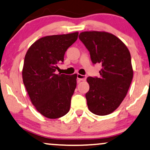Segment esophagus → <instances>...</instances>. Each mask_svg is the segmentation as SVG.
<instances>
[{
  "label": "esophagus",
  "instance_id": "obj_1",
  "mask_svg": "<svg viewBox=\"0 0 150 150\" xmlns=\"http://www.w3.org/2000/svg\"><path fill=\"white\" fill-rule=\"evenodd\" d=\"M86 79V75H81V74H77V79L79 81H85Z\"/></svg>",
  "mask_w": 150,
  "mask_h": 150
}]
</instances>
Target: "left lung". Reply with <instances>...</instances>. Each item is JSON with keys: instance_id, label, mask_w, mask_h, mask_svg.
I'll use <instances>...</instances> for the list:
<instances>
[{"instance_id": "obj_1", "label": "left lung", "mask_w": 150, "mask_h": 150, "mask_svg": "<svg viewBox=\"0 0 150 150\" xmlns=\"http://www.w3.org/2000/svg\"><path fill=\"white\" fill-rule=\"evenodd\" d=\"M79 38L90 52L93 63L102 66L99 78L86 79L89 111L98 115L110 114L122 103L133 78L129 51L119 38L107 32H82Z\"/></svg>"}]
</instances>
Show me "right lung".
Listing matches in <instances>:
<instances>
[{
    "instance_id": "right-lung-1",
    "label": "right lung",
    "mask_w": 150,
    "mask_h": 150,
    "mask_svg": "<svg viewBox=\"0 0 150 150\" xmlns=\"http://www.w3.org/2000/svg\"><path fill=\"white\" fill-rule=\"evenodd\" d=\"M78 32L38 39L25 56L22 77L30 101L43 116L55 119L69 111L77 75L56 74L58 62L77 39Z\"/></svg>"
}]
</instances>
